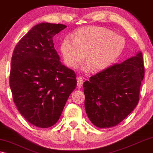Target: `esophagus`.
I'll list each match as a JSON object with an SVG mask.
<instances>
[{
	"label": "esophagus",
	"instance_id": "esophagus-1",
	"mask_svg": "<svg viewBox=\"0 0 153 153\" xmlns=\"http://www.w3.org/2000/svg\"><path fill=\"white\" fill-rule=\"evenodd\" d=\"M83 82H84V80L81 76H78L77 77V86L79 88H81L83 84Z\"/></svg>",
	"mask_w": 153,
	"mask_h": 153
}]
</instances>
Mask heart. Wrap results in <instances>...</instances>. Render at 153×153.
<instances>
[{
  "label": "heart",
  "mask_w": 153,
  "mask_h": 153,
  "mask_svg": "<svg viewBox=\"0 0 153 153\" xmlns=\"http://www.w3.org/2000/svg\"><path fill=\"white\" fill-rule=\"evenodd\" d=\"M125 47L123 37L109 29L99 26H85L79 29L72 38L66 37L61 44V52L65 64L74 68L87 53V62L81 70H103L109 67L122 53Z\"/></svg>",
  "instance_id": "b5f03b06"
}]
</instances>
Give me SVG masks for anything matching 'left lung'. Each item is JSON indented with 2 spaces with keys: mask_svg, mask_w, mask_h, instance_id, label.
<instances>
[{
  "mask_svg": "<svg viewBox=\"0 0 153 153\" xmlns=\"http://www.w3.org/2000/svg\"><path fill=\"white\" fill-rule=\"evenodd\" d=\"M144 74L143 55L139 51L85 81V108L91 123L100 128H108L122 122L138 104Z\"/></svg>",
  "mask_w": 153,
  "mask_h": 153,
  "instance_id": "8db88e82",
  "label": "left lung"
}]
</instances>
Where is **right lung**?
Here are the masks:
<instances>
[{
  "label": "right lung",
  "mask_w": 153,
  "mask_h": 153,
  "mask_svg": "<svg viewBox=\"0 0 153 153\" xmlns=\"http://www.w3.org/2000/svg\"><path fill=\"white\" fill-rule=\"evenodd\" d=\"M66 27L50 23L35 25L12 53L10 86L13 101L23 117L40 128L58 122L76 87V74L61 63L53 42L54 35Z\"/></svg>",
  "instance_id": "add662e5"
}]
</instances>
